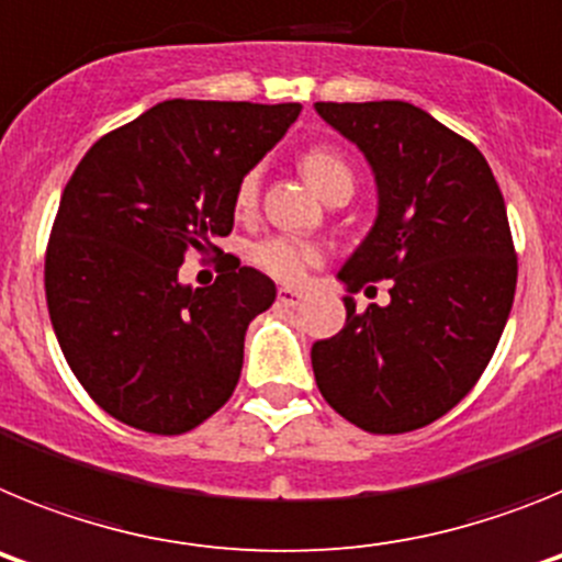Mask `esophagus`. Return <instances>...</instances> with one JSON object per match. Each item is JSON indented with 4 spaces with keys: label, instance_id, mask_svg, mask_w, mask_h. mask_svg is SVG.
Wrapping results in <instances>:
<instances>
[{
    "label": "esophagus",
    "instance_id": "1",
    "mask_svg": "<svg viewBox=\"0 0 562 562\" xmlns=\"http://www.w3.org/2000/svg\"><path fill=\"white\" fill-rule=\"evenodd\" d=\"M278 301L284 306H297L304 301V292L292 290V286H281V290H278Z\"/></svg>",
    "mask_w": 562,
    "mask_h": 562
}]
</instances>
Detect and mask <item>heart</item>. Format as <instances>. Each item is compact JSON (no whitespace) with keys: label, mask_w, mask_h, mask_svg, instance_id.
<instances>
[{"label":"heart","mask_w":562,"mask_h":562,"mask_svg":"<svg viewBox=\"0 0 562 562\" xmlns=\"http://www.w3.org/2000/svg\"><path fill=\"white\" fill-rule=\"evenodd\" d=\"M301 171L310 180L326 202L337 193H355V168L346 160V154L335 146H312L301 154ZM258 186H261V171L250 168L241 173L233 202H236L238 213H247L256 207L258 202ZM252 265L258 270L270 272L278 281L295 284L315 265H321V250L304 238L295 236H267L261 238L250 252Z\"/></svg>","instance_id":"heart-1"}]
</instances>
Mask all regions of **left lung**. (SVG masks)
<instances>
[{
	"label": "left lung",
	"mask_w": 562,
	"mask_h": 562,
	"mask_svg": "<svg viewBox=\"0 0 562 562\" xmlns=\"http://www.w3.org/2000/svg\"><path fill=\"white\" fill-rule=\"evenodd\" d=\"M369 157L380 213L340 270L349 292L391 281L389 306L357 312L312 346L331 408L369 434H408L464 400L504 335L518 256L484 154L405 101L315 103Z\"/></svg>",
	"instance_id": "obj_1"
}]
</instances>
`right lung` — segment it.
<instances>
[{"instance_id": "right-lung-1", "label": "right lung", "mask_w": 562, "mask_h": 562, "mask_svg": "<svg viewBox=\"0 0 562 562\" xmlns=\"http://www.w3.org/2000/svg\"><path fill=\"white\" fill-rule=\"evenodd\" d=\"M301 103L166 101L103 134L69 177L44 252L58 346L92 400L128 428L180 436L236 391L245 331L276 284L216 247L233 193ZM221 256L211 288L184 256Z\"/></svg>"}]
</instances>
